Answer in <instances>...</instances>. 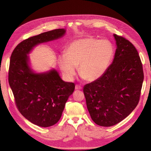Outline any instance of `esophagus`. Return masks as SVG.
Segmentation results:
<instances>
[{
  "mask_svg": "<svg viewBox=\"0 0 151 151\" xmlns=\"http://www.w3.org/2000/svg\"><path fill=\"white\" fill-rule=\"evenodd\" d=\"M75 89L76 90H81V89H82V87L81 86H79V85H76Z\"/></svg>",
  "mask_w": 151,
  "mask_h": 151,
  "instance_id": "obj_1",
  "label": "esophagus"
}]
</instances>
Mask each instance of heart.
I'll use <instances>...</instances> for the list:
<instances>
[{"mask_svg":"<svg viewBox=\"0 0 151 151\" xmlns=\"http://www.w3.org/2000/svg\"><path fill=\"white\" fill-rule=\"evenodd\" d=\"M113 56L111 43L91 37L76 40L67 47L65 55L58 58V63L68 80L74 78L79 66V74L85 80L93 82L106 71Z\"/></svg>","mask_w":151,"mask_h":151,"instance_id":"b5f03b06","label":"heart"}]
</instances>
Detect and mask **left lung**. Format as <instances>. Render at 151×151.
Wrapping results in <instances>:
<instances>
[{"mask_svg": "<svg viewBox=\"0 0 151 151\" xmlns=\"http://www.w3.org/2000/svg\"><path fill=\"white\" fill-rule=\"evenodd\" d=\"M113 36L116 49L111 64L102 77L83 88L90 116L102 127L115 125L133 111L144 81L137 50L129 40Z\"/></svg>", "mask_w": 151, "mask_h": 151, "instance_id": "1", "label": "left lung"}]
</instances>
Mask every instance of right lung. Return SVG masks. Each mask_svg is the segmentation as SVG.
Returning <instances> with one entry per match:
<instances>
[{
	"label": "right lung",
	"mask_w": 151,
	"mask_h": 151,
	"mask_svg": "<svg viewBox=\"0 0 151 151\" xmlns=\"http://www.w3.org/2000/svg\"><path fill=\"white\" fill-rule=\"evenodd\" d=\"M65 29H57L22 41L12 53L9 83L22 115L32 123L48 127L62 116L75 85L63 81L55 69L36 72L31 68L28 55L38 45L63 37Z\"/></svg>",
	"instance_id": "obj_1"
}]
</instances>
